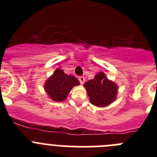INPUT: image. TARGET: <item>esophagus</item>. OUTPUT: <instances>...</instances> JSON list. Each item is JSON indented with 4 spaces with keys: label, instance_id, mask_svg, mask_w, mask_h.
I'll list each match as a JSON object with an SVG mask.
<instances>
[{
    "label": "esophagus",
    "instance_id": "esophagus-1",
    "mask_svg": "<svg viewBox=\"0 0 157 157\" xmlns=\"http://www.w3.org/2000/svg\"><path fill=\"white\" fill-rule=\"evenodd\" d=\"M78 80H79L80 83H81L82 85V84H84V82H85V81H86L85 78L82 77V76H81V77L78 78Z\"/></svg>",
    "mask_w": 157,
    "mask_h": 157
}]
</instances>
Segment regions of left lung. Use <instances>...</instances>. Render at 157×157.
<instances>
[{
  "label": "left lung",
  "instance_id": "left-lung-1",
  "mask_svg": "<svg viewBox=\"0 0 157 157\" xmlns=\"http://www.w3.org/2000/svg\"><path fill=\"white\" fill-rule=\"evenodd\" d=\"M91 104L97 107H106L114 102L118 94L116 83L101 71L84 84Z\"/></svg>",
  "mask_w": 157,
  "mask_h": 157
}]
</instances>
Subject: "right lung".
<instances>
[{
	"mask_svg": "<svg viewBox=\"0 0 157 157\" xmlns=\"http://www.w3.org/2000/svg\"><path fill=\"white\" fill-rule=\"evenodd\" d=\"M79 84L75 76L65 74L63 70L56 68L45 81L44 88L48 98L56 102H61L66 100L71 89Z\"/></svg>",
	"mask_w": 157,
	"mask_h": 157,
	"instance_id": "right-lung-1",
	"label": "right lung"
}]
</instances>
